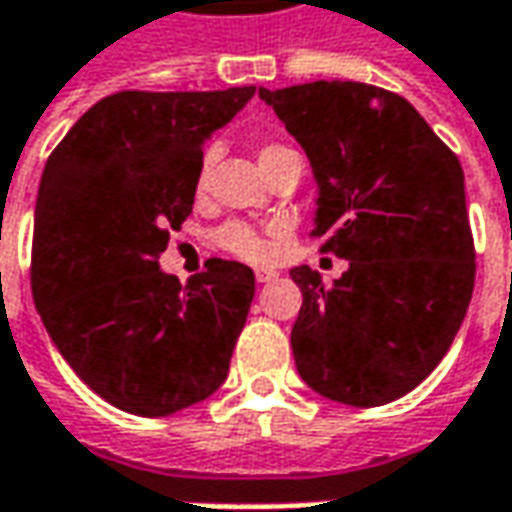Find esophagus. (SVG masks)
<instances>
[{
  "mask_svg": "<svg viewBox=\"0 0 512 512\" xmlns=\"http://www.w3.org/2000/svg\"><path fill=\"white\" fill-rule=\"evenodd\" d=\"M276 279H279V273H276V270H256V282H259V285L276 282Z\"/></svg>",
  "mask_w": 512,
  "mask_h": 512,
  "instance_id": "34e87169",
  "label": "esophagus"
}]
</instances>
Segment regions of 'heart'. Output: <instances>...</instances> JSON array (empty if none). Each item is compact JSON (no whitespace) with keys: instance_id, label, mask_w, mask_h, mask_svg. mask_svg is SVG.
<instances>
[{"instance_id":"heart-1","label":"heart","mask_w":512,"mask_h":512,"mask_svg":"<svg viewBox=\"0 0 512 512\" xmlns=\"http://www.w3.org/2000/svg\"><path fill=\"white\" fill-rule=\"evenodd\" d=\"M293 150L287 148V145H279V142H265L262 148H259V165L262 168H270L273 162H279L282 156H290ZM213 165V150H205L202 153V159H199V168H196V190L202 193V187H205L207 179V170ZM213 242L227 250V253H233V256H239V259H247V262H262L267 253H270V245H267L265 239L253 230L245 222H227L222 225L216 233H213Z\"/></svg>"}]
</instances>
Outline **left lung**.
Returning a JSON list of instances; mask_svg holds the SVG:
<instances>
[{"label":"left lung","instance_id":"8db88e82","mask_svg":"<svg viewBox=\"0 0 512 512\" xmlns=\"http://www.w3.org/2000/svg\"><path fill=\"white\" fill-rule=\"evenodd\" d=\"M259 96L310 159V236L350 262L330 287L307 265L290 270L302 290L296 370L333 402H393L442 362L473 296L462 165L419 110L376 85L333 79Z\"/></svg>","mask_w":512,"mask_h":512}]
</instances>
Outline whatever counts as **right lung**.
Returning <instances> with one entry per match:
<instances>
[{"mask_svg": "<svg viewBox=\"0 0 512 512\" xmlns=\"http://www.w3.org/2000/svg\"><path fill=\"white\" fill-rule=\"evenodd\" d=\"M256 88L122 90L48 156L30 287L73 373L113 407L170 416L216 393L256 293L247 265L210 259L185 287L159 270L193 210L202 142Z\"/></svg>", "mask_w": 512, "mask_h": 512, "instance_id": "1", "label": "right lung"}]
</instances>
